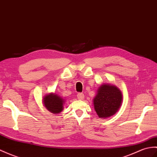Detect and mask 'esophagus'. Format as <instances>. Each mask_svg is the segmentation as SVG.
I'll list each match as a JSON object with an SVG mask.
<instances>
[{
  "label": "esophagus",
  "instance_id": "34e87169",
  "mask_svg": "<svg viewBox=\"0 0 157 157\" xmlns=\"http://www.w3.org/2000/svg\"><path fill=\"white\" fill-rule=\"evenodd\" d=\"M77 97L78 100H83V98H84V94L83 93H78Z\"/></svg>",
  "mask_w": 157,
  "mask_h": 157
}]
</instances>
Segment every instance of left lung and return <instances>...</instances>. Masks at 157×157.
I'll return each mask as SVG.
<instances>
[{"label":"left lung","mask_w":157,"mask_h":157,"mask_svg":"<svg viewBox=\"0 0 157 157\" xmlns=\"http://www.w3.org/2000/svg\"><path fill=\"white\" fill-rule=\"evenodd\" d=\"M122 99V93L117 87L103 84L94 99V109L99 117H110L118 111Z\"/></svg>","instance_id":"1"}]
</instances>
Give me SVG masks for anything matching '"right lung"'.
Masks as SVG:
<instances>
[{"label":"right lung","instance_id":"add662e5","mask_svg":"<svg viewBox=\"0 0 157 157\" xmlns=\"http://www.w3.org/2000/svg\"><path fill=\"white\" fill-rule=\"evenodd\" d=\"M43 104L49 112L53 114L60 113L63 110V100L57 94H50L43 98Z\"/></svg>","mask_w":157,"mask_h":157}]
</instances>
